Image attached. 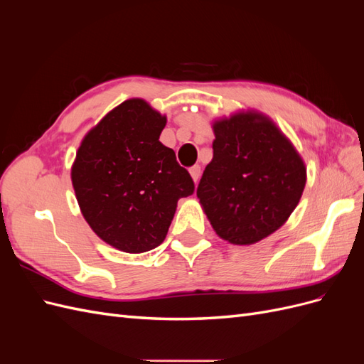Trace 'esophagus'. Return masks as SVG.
I'll list each match as a JSON object with an SVG mask.
<instances>
[{"label": "esophagus", "mask_w": 364, "mask_h": 364, "mask_svg": "<svg viewBox=\"0 0 364 364\" xmlns=\"http://www.w3.org/2000/svg\"><path fill=\"white\" fill-rule=\"evenodd\" d=\"M190 174H191V178H193L194 182L199 181V178H200V167H199V165H194V167H191Z\"/></svg>", "instance_id": "1"}]
</instances>
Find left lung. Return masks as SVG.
Returning <instances> with one entry per match:
<instances>
[{"label":"left lung","instance_id":"left-lung-1","mask_svg":"<svg viewBox=\"0 0 364 364\" xmlns=\"http://www.w3.org/2000/svg\"><path fill=\"white\" fill-rule=\"evenodd\" d=\"M214 156L197 186L220 238L253 245L279 229L301 200L306 170L299 153L266 115L247 111L213 124Z\"/></svg>","mask_w":364,"mask_h":364}]
</instances>
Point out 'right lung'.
Instances as JSON below:
<instances>
[{"label":"right lung","mask_w":364,"mask_h":364,"mask_svg":"<svg viewBox=\"0 0 364 364\" xmlns=\"http://www.w3.org/2000/svg\"><path fill=\"white\" fill-rule=\"evenodd\" d=\"M167 118L132 98L87 132L71 181L80 211L107 245L127 253L158 247L178 200L194 193L190 173L159 135Z\"/></svg>","instance_id":"1"}]
</instances>
